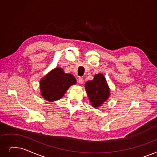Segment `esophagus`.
<instances>
[{"label": "esophagus", "mask_w": 157, "mask_h": 157, "mask_svg": "<svg viewBox=\"0 0 157 157\" xmlns=\"http://www.w3.org/2000/svg\"><path fill=\"white\" fill-rule=\"evenodd\" d=\"M78 83H79V84H83V82H84V81H83V78H81V77L79 78L78 79Z\"/></svg>", "instance_id": "1"}]
</instances>
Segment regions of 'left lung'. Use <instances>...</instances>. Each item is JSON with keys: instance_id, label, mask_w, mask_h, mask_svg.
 <instances>
[{"instance_id": "8db88e82", "label": "left lung", "mask_w": 157, "mask_h": 157, "mask_svg": "<svg viewBox=\"0 0 157 157\" xmlns=\"http://www.w3.org/2000/svg\"><path fill=\"white\" fill-rule=\"evenodd\" d=\"M85 89L92 106L98 108L110 97V88L102 74H95L94 79L85 83Z\"/></svg>"}]
</instances>
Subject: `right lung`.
<instances>
[{"instance_id": "obj_1", "label": "right lung", "mask_w": 157, "mask_h": 157, "mask_svg": "<svg viewBox=\"0 0 157 157\" xmlns=\"http://www.w3.org/2000/svg\"><path fill=\"white\" fill-rule=\"evenodd\" d=\"M76 83L72 74L65 73L62 68H55L41 79V94L45 100L53 102L62 98L68 88Z\"/></svg>"}]
</instances>
